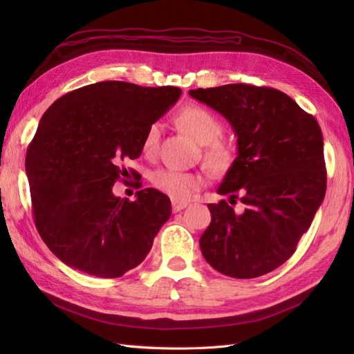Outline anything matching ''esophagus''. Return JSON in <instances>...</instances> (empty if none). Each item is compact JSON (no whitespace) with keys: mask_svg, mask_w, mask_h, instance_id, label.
I'll list each match as a JSON object with an SVG mask.
<instances>
[{"mask_svg":"<svg viewBox=\"0 0 354 354\" xmlns=\"http://www.w3.org/2000/svg\"><path fill=\"white\" fill-rule=\"evenodd\" d=\"M189 205L187 202H178V201H173V212H178L181 209H185Z\"/></svg>","mask_w":354,"mask_h":354,"instance_id":"34e87169","label":"esophagus"}]
</instances>
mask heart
<instances>
[{
    "label": "heart",
    "mask_w": 354,
    "mask_h": 354,
    "mask_svg": "<svg viewBox=\"0 0 354 354\" xmlns=\"http://www.w3.org/2000/svg\"><path fill=\"white\" fill-rule=\"evenodd\" d=\"M177 121L180 127L194 137L199 145H209L207 151L208 164L214 171H226L233 162L232 149L218 138L223 134L221 122L208 109L201 106H189L183 109ZM160 137V124L155 122L147 128L143 138V152L151 155L156 151ZM153 186L176 201H185L203 185V178L198 174L185 173L173 168H159L152 174Z\"/></svg>",
    "instance_id": "1"
}]
</instances>
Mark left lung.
<instances>
[{
  "label": "left lung",
  "instance_id": "8db88e82",
  "mask_svg": "<svg viewBox=\"0 0 354 354\" xmlns=\"http://www.w3.org/2000/svg\"><path fill=\"white\" fill-rule=\"evenodd\" d=\"M217 111L238 137V156L218 195L201 251L217 272L252 279L283 264L308 230L326 192L324 137L317 121L285 93L248 84L189 91ZM244 211L234 212L236 199Z\"/></svg>",
  "mask_w": 354,
  "mask_h": 354
}]
</instances>
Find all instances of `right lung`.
Masks as SVG:
<instances>
[{"label": "right lung", "instance_id": "right-lung-1", "mask_svg": "<svg viewBox=\"0 0 354 354\" xmlns=\"http://www.w3.org/2000/svg\"><path fill=\"white\" fill-rule=\"evenodd\" d=\"M178 87L124 81L85 85L42 115L26 152V174L39 236L60 261L97 277H120L140 264L171 216L162 192L113 195L142 155L147 128L180 99Z\"/></svg>", "mask_w": 354, "mask_h": 354}]
</instances>
